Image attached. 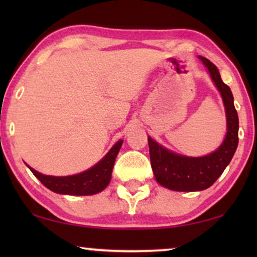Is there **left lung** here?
Segmentation results:
<instances>
[{
    "label": "left lung",
    "mask_w": 257,
    "mask_h": 257,
    "mask_svg": "<svg viewBox=\"0 0 257 257\" xmlns=\"http://www.w3.org/2000/svg\"><path fill=\"white\" fill-rule=\"evenodd\" d=\"M199 59L208 70L210 78L222 97L227 133L222 144L214 152L203 157L181 156L159 145L151 137L147 138L151 166L156 180L172 191L196 192L210 187L229 165L237 149L238 117L234 106L233 93L229 86L222 82L216 66L202 56H199Z\"/></svg>",
    "instance_id": "8db88e82"
}]
</instances>
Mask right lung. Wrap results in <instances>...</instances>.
I'll list each match as a JSON object with an SVG mask.
<instances>
[{"instance_id":"add662e5","label":"right lung","mask_w":257,"mask_h":257,"mask_svg":"<svg viewBox=\"0 0 257 257\" xmlns=\"http://www.w3.org/2000/svg\"><path fill=\"white\" fill-rule=\"evenodd\" d=\"M121 145L122 140H118L106 153V156L98 161L94 166L82 173L68 175V177L45 175L28 165L27 166L33 172L35 177L52 192L66 195H93L104 191L110 184L115 158L118 156Z\"/></svg>"}]
</instances>
